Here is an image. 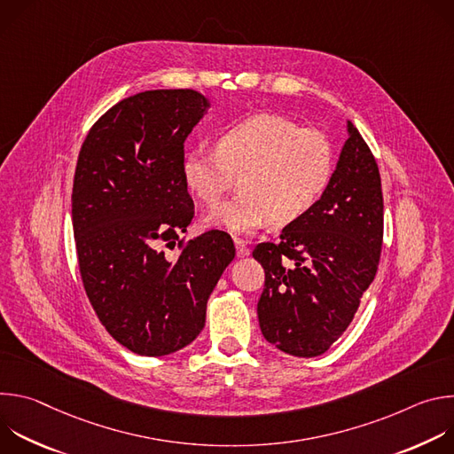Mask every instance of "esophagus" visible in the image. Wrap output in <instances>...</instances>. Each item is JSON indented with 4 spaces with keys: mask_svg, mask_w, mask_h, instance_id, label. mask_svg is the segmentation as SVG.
<instances>
[{
    "mask_svg": "<svg viewBox=\"0 0 454 454\" xmlns=\"http://www.w3.org/2000/svg\"><path fill=\"white\" fill-rule=\"evenodd\" d=\"M235 247H237V256H247L249 254V247L246 246V242L242 239H235Z\"/></svg>",
    "mask_w": 454,
    "mask_h": 454,
    "instance_id": "obj_1",
    "label": "esophagus"
}]
</instances>
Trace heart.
Here are the masks:
<instances>
[{
  "instance_id": "b5f03b06",
  "label": "heart",
  "mask_w": 454,
  "mask_h": 454,
  "mask_svg": "<svg viewBox=\"0 0 454 454\" xmlns=\"http://www.w3.org/2000/svg\"><path fill=\"white\" fill-rule=\"evenodd\" d=\"M334 170L331 138L278 114L237 121L217 137L215 151L192 149L181 161L186 188L208 207H217L239 177V196L205 219L235 235L301 219L325 196Z\"/></svg>"
}]
</instances>
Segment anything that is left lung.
<instances>
[{"label":"left lung","mask_w":454,"mask_h":454,"mask_svg":"<svg viewBox=\"0 0 454 454\" xmlns=\"http://www.w3.org/2000/svg\"><path fill=\"white\" fill-rule=\"evenodd\" d=\"M325 196L253 249L266 284L256 305L264 338L296 357H316L347 331L373 282L382 247V190L373 154L350 120Z\"/></svg>","instance_id":"1"}]
</instances>
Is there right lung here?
<instances>
[{"label":"right lung","mask_w":454,"mask_h":454,"mask_svg":"<svg viewBox=\"0 0 454 454\" xmlns=\"http://www.w3.org/2000/svg\"><path fill=\"white\" fill-rule=\"evenodd\" d=\"M210 106L193 90L123 98L97 120L77 160L72 219L82 284L106 331L138 356H167L200 336L235 258L224 231L179 237L193 217L183 144ZM167 247L178 256L168 259Z\"/></svg>","instance_id":"obj_1"}]
</instances>
